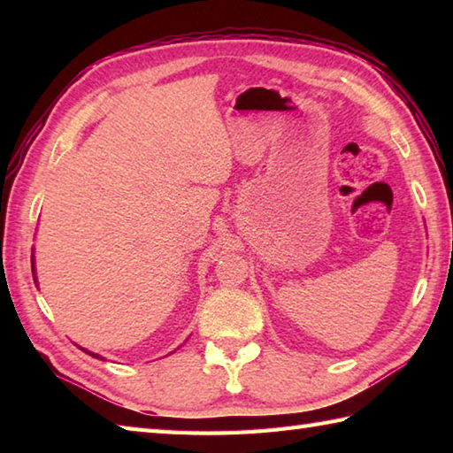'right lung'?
<instances>
[{"mask_svg": "<svg viewBox=\"0 0 453 453\" xmlns=\"http://www.w3.org/2000/svg\"><path fill=\"white\" fill-rule=\"evenodd\" d=\"M31 263H35V261H33V258H31ZM89 354H91V352H89ZM91 356H95V358H99V356H97V354H91Z\"/></svg>", "mask_w": 453, "mask_h": 453, "instance_id": "1", "label": "right lung"}]
</instances>
